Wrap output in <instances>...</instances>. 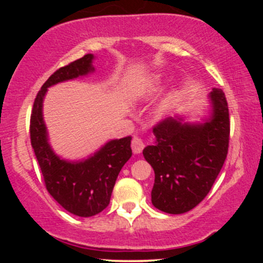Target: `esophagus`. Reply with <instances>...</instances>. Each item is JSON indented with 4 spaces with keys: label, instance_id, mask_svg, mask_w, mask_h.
<instances>
[{
    "label": "esophagus",
    "instance_id": "obj_1",
    "mask_svg": "<svg viewBox=\"0 0 263 263\" xmlns=\"http://www.w3.org/2000/svg\"><path fill=\"white\" fill-rule=\"evenodd\" d=\"M131 146H132V151H134V153L138 155V153H141L144 148V141L142 140L141 137H138V136H135L134 140H132Z\"/></svg>",
    "mask_w": 263,
    "mask_h": 263
}]
</instances>
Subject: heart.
<instances>
[{
  "label": "heart",
  "instance_id": "b5f03b06",
  "mask_svg": "<svg viewBox=\"0 0 263 263\" xmlns=\"http://www.w3.org/2000/svg\"><path fill=\"white\" fill-rule=\"evenodd\" d=\"M165 108H167V102H164V104L162 105L161 106V111H163V110H165Z\"/></svg>",
  "mask_w": 263,
  "mask_h": 263
}]
</instances>
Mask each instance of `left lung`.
I'll use <instances>...</instances> for the list:
<instances>
[{
  "instance_id": "1",
  "label": "left lung",
  "mask_w": 263,
  "mask_h": 263,
  "mask_svg": "<svg viewBox=\"0 0 263 263\" xmlns=\"http://www.w3.org/2000/svg\"><path fill=\"white\" fill-rule=\"evenodd\" d=\"M213 114L199 125L182 119L162 120L153 126L155 146L143 149L155 171L152 204L168 214L192 210L206 197L228 156L230 119L225 93H210Z\"/></svg>"
}]
</instances>
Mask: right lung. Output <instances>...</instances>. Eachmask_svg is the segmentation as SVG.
<instances>
[{
	"mask_svg": "<svg viewBox=\"0 0 263 263\" xmlns=\"http://www.w3.org/2000/svg\"><path fill=\"white\" fill-rule=\"evenodd\" d=\"M92 54H86L50 75L37 93L29 125L31 143L45 188L65 210L83 218L93 216L106 209L117 176L132 156V137L110 141L96 155L84 162L62 161L48 144L47 129L42 117V102L47 87L92 71Z\"/></svg>",
	"mask_w": 263,
	"mask_h": 263,
	"instance_id": "obj_1",
	"label": "right lung"
}]
</instances>
